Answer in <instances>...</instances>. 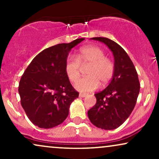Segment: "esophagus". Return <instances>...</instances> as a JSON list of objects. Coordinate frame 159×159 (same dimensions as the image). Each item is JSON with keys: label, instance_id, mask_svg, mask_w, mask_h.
<instances>
[{"label": "esophagus", "instance_id": "esophagus-1", "mask_svg": "<svg viewBox=\"0 0 159 159\" xmlns=\"http://www.w3.org/2000/svg\"><path fill=\"white\" fill-rule=\"evenodd\" d=\"M87 96V95L85 94V93H80L79 94V96H80V97H81V98L86 97V96Z\"/></svg>", "mask_w": 159, "mask_h": 159}]
</instances>
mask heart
<instances>
[{
  "label": "heart",
  "mask_w": 159,
  "mask_h": 159,
  "mask_svg": "<svg viewBox=\"0 0 159 159\" xmlns=\"http://www.w3.org/2000/svg\"><path fill=\"white\" fill-rule=\"evenodd\" d=\"M82 67L88 68L86 75L78 81L75 87L81 93H88L96 90L100 84L106 85L113 78L115 65L107 57L103 49L95 45H88L80 49L76 59L69 57L65 63V73L71 82H75L81 75Z\"/></svg>",
  "instance_id": "heart-1"
}]
</instances>
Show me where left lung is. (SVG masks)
Returning <instances> with one entry per match:
<instances>
[{
	"instance_id": "left-lung-1",
	"label": "left lung",
	"mask_w": 159,
	"mask_h": 159,
	"mask_svg": "<svg viewBox=\"0 0 159 159\" xmlns=\"http://www.w3.org/2000/svg\"><path fill=\"white\" fill-rule=\"evenodd\" d=\"M111 49L114 57L115 72L105 90L96 93V103L87 112L90 122L105 130L123 124L132 112L140 92L135 67L125 51L114 41L105 37H93Z\"/></svg>"
}]
</instances>
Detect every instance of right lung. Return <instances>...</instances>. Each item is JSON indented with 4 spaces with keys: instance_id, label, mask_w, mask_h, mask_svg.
Here are the masks:
<instances>
[{
    "instance_id": "1",
    "label": "right lung",
    "mask_w": 159,
    "mask_h": 159,
    "mask_svg": "<svg viewBox=\"0 0 159 159\" xmlns=\"http://www.w3.org/2000/svg\"><path fill=\"white\" fill-rule=\"evenodd\" d=\"M84 39H77L45 48L38 54L21 76L19 93L27 117L42 129L60 125L69 115L79 93L65 73L69 52Z\"/></svg>"
}]
</instances>
